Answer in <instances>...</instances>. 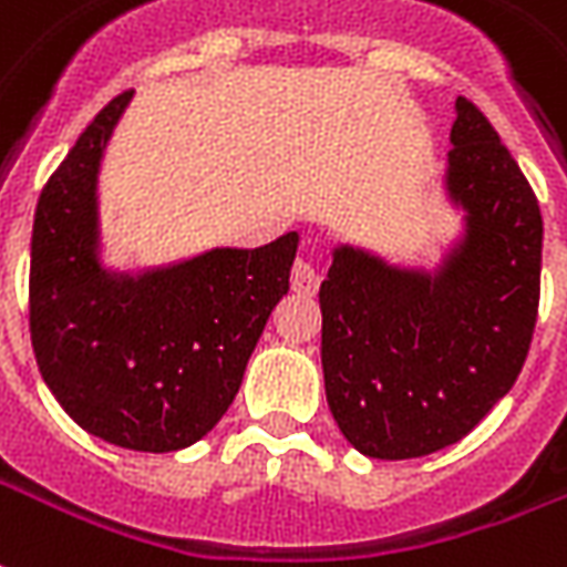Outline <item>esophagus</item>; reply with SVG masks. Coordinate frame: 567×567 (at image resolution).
Instances as JSON below:
<instances>
[{"mask_svg":"<svg viewBox=\"0 0 567 567\" xmlns=\"http://www.w3.org/2000/svg\"><path fill=\"white\" fill-rule=\"evenodd\" d=\"M318 285H321V276H318L316 267L303 261V258H297L295 267H291V291L295 295L312 297L318 291Z\"/></svg>","mask_w":567,"mask_h":567,"instance_id":"34e87169","label":"esophagus"}]
</instances>
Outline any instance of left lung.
<instances>
[{
    "instance_id": "left-lung-1",
    "label": "left lung",
    "mask_w": 567,
    "mask_h": 567,
    "mask_svg": "<svg viewBox=\"0 0 567 567\" xmlns=\"http://www.w3.org/2000/svg\"><path fill=\"white\" fill-rule=\"evenodd\" d=\"M444 200L456 237L433 264L333 246L321 282L327 405L348 444L412 460L472 433L514 388L538 316L535 192L475 104L456 99Z\"/></svg>"
}]
</instances>
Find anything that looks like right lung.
Here are the masks:
<instances>
[{
  "mask_svg": "<svg viewBox=\"0 0 567 567\" xmlns=\"http://www.w3.org/2000/svg\"><path fill=\"white\" fill-rule=\"evenodd\" d=\"M132 95L102 107L38 198L29 330L41 379L71 421L125 451L167 454L228 412L288 295L300 234L141 270L104 261L99 177Z\"/></svg>",
  "mask_w": 567,
  "mask_h": 567,
  "instance_id": "1",
  "label": "right lung"
}]
</instances>
